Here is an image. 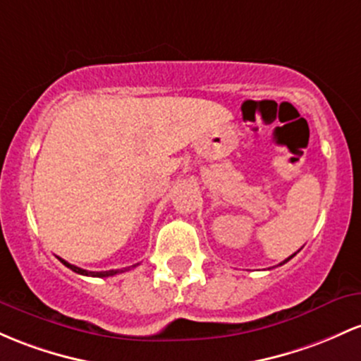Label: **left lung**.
I'll use <instances>...</instances> for the list:
<instances>
[{
	"instance_id": "1",
	"label": "left lung",
	"mask_w": 361,
	"mask_h": 361,
	"mask_svg": "<svg viewBox=\"0 0 361 361\" xmlns=\"http://www.w3.org/2000/svg\"><path fill=\"white\" fill-rule=\"evenodd\" d=\"M295 255H296V253H293V255H291V257H288V259H286V260H284V262H281V264H279V265H283V264H286V262H288V260H291V259H293V257H295Z\"/></svg>"
}]
</instances>
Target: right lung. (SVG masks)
I'll use <instances>...</instances> for the list:
<instances>
[{
  "label": "right lung",
  "instance_id": "add662e5",
  "mask_svg": "<svg viewBox=\"0 0 361 361\" xmlns=\"http://www.w3.org/2000/svg\"><path fill=\"white\" fill-rule=\"evenodd\" d=\"M58 259H59V257H58ZM59 262H61L63 265H66V267L71 269V271H73V272H77V274H82V276H92V277H109V276L118 274V272H125V271H128V269H130V267H126V269H120V271H102V272H92V271H85V269L77 267V265H71V264H68V262H66V260H63V259H59ZM135 265H137V264H135ZM135 265H132V267H135Z\"/></svg>",
  "mask_w": 361,
  "mask_h": 361
}]
</instances>
